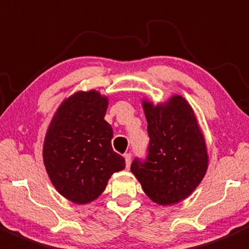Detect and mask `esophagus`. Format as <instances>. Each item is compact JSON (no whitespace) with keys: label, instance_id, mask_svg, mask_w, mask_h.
I'll return each instance as SVG.
<instances>
[{"label":"esophagus","instance_id":"obj_1","mask_svg":"<svg viewBox=\"0 0 249 249\" xmlns=\"http://www.w3.org/2000/svg\"><path fill=\"white\" fill-rule=\"evenodd\" d=\"M124 158L125 162H126V167H130V164H131V154H130V153H126V154H124Z\"/></svg>","mask_w":249,"mask_h":249}]
</instances>
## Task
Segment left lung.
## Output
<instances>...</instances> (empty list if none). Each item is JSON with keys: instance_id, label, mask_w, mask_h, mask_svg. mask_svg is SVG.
<instances>
[{"instance_id": "obj_1", "label": "left lung", "mask_w": 249, "mask_h": 249, "mask_svg": "<svg viewBox=\"0 0 249 249\" xmlns=\"http://www.w3.org/2000/svg\"><path fill=\"white\" fill-rule=\"evenodd\" d=\"M143 108L149 143L145 158H135L131 171L154 202L182 201L200 184L208 165L194 112L182 96L158 106L143 101Z\"/></svg>"}]
</instances>
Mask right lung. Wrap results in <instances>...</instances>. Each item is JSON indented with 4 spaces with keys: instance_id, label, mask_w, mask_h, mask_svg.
<instances>
[{
    "instance_id": "add662e5",
    "label": "right lung",
    "mask_w": 249,
    "mask_h": 249,
    "mask_svg": "<svg viewBox=\"0 0 249 249\" xmlns=\"http://www.w3.org/2000/svg\"><path fill=\"white\" fill-rule=\"evenodd\" d=\"M108 100L97 91L77 92L55 113L48 129L43 160L57 192L74 203L104 193L110 176L125 167L112 148L113 129L104 119Z\"/></svg>"
}]
</instances>
